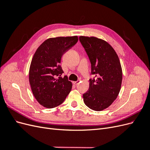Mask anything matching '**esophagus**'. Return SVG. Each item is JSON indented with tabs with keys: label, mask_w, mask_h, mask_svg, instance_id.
Returning a JSON list of instances; mask_svg holds the SVG:
<instances>
[{
	"label": "esophagus",
	"mask_w": 150,
	"mask_h": 150,
	"mask_svg": "<svg viewBox=\"0 0 150 150\" xmlns=\"http://www.w3.org/2000/svg\"><path fill=\"white\" fill-rule=\"evenodd\" d=\"M73 83L74 84H75V85H77V84H78L79 83V81H74V82L73 83Z\"/></svg>",
	"instance_id": "34e87169"
}]
</instances>
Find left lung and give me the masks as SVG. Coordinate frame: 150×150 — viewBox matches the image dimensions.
Returning a JSON list of instances; mask_svg holds the SVG:
<instances>
[{
  "label": "left lung",
  "mask_w": 150,
  "mask_h": 150,
  "mask_svg": "<svg viewBox=\"0 0 150 150\" xmlns=\"http://www.w3.org/2000/svg\"><path fill=\"white\" fill-rule=\"evenodd\" d=\"M91 64L89 88L83 94L84 104L100 111L110 106L118 96L122 78L121 63L115 49L105 40L96 37L80 36Z\"/></svg>",
  "instance_id": "8db88e82"
}]
</instances>
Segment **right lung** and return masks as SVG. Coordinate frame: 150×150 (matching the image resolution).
Returning <instances> with one entry per match:
<instances>
[{"mask_svg": "<svg viewBox=\"0 0 150 150\" xmlns=\"http://www.w3.org/2000/svg\"><path fill=\"white\" fill-rule=\"evenodd\" d=\"M77 35L49 38L36 50L29 68V79L32 92L38 103L53 108L62 104L69 94L72 83L60 65L63 54L77 43Z\"/></svg>", "mask_w": 150, "mask_h": 150, "instance_id": "1", "label": "right lung"}]
</instances>
